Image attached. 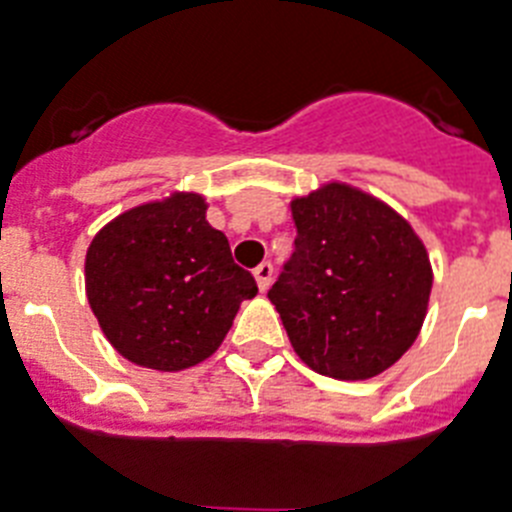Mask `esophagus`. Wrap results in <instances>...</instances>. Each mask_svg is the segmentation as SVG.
Here are the masks:
<instances>
[{"instance_id": "esophagus-1", "label": "esophagus", "mask_w": 512, "mask_h": 512, "mask_svg": "<svg viewBox=\"0 0 512 512\" xmlns=\"http://www.w3.org/2000/svg\"><path fill=\"white\" fill-rule=\"evenodd\" d=\"M255 281H257V286H260V291H268L270 281H273V265H270L268 260L255 268Z\"/></svg>"}]
</instances>
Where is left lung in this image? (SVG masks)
<instances>
[{
  "mask_svg": "<svg viewBox=\"0 0 512 512\" xmlns=\"http://www.w3.org/2000/svg\"><path fill=\"white\" fill-rule=\"evenodd\" d=\"M296 239L270 286L289 341L307 367L336 380H369L419 336L432 268L395 210L328 184L291 203Z\"/></svg>",
  "mask_w": 512,
  "mask_h": 512,
  "instance_id": "obj_1",
  "label": "left lung"
}]
</instances>
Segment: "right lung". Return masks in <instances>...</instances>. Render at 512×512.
Wrapping results in <instances>:
<instances>
[{
  "mask_svg": "<svg viewBox=\"0 0 512 512\" xmlns=\"http://www.w3.org/2000/svg\"><path fill=\"white\" fill-rule=\"evenodd\" d=\"M205 210L203 197L179 192L127 210L90 242V309L111 346L140 367L176 372L208 359L239 304L257 294Z\"/></svg>",
  "mask_w": 512,
  "mask_h": 512,
  "instance_id": "obj_1",
  "label": "right lung"
}]
</instances>
